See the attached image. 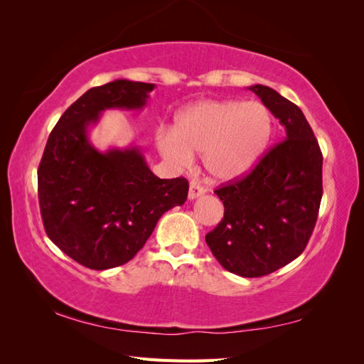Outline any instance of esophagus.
Wrapping results in <instances>:
<instances>
[{"label": "esophagus", "instance_id": "esophagus-1", "mask_svg": "<svg viewBox=\"0 0 364 364\" xmlns=\"http://www.w3.org/2000/svg\"><path fill=\"white\" fill-rule=\"evenodd\" d=\"M203 194H205V188L197 180H192L189 184V198L194 200Z\"/></svg>", "mask_w": 364, "mask_h": 364}]
</instances>
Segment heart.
<instances>
[{
  "label": "heart",
  "instance_id": "obj_1",
  "mask_svg": "<svg viewBox=\"0 0 364 364\" xmlns=\"http://www.w3.org/2000/svg\"><path fill=\"white\" fill-rule=\"evenodd\" d=\"M272 128V115L259 102H200L176 115L173 131L161 129L156 142L173 164L186 166L192 154H203L208 172L231 181L258 164Z\"/></svg>",
  "mask_w": 364,
  "mask_h": 364
}]
</instances>
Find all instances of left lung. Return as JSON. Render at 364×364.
<instances>
[{"label": "left lung", "mask_w": 364, "mask_h": 364, "mask_svg": "<svg viewBox=\"0 0 364 364\" xmlns=\"http://www.w3.org/2000/svg\"><path fill=\"white\" fill-rule=\"evenodd\" d=\"M286 129L249 175L214 192L223 219L206 244L223 269L253 278L275 272L305 250L322 198V153L300 107L261 84L250 87Z\"/></svg>", "instance_id": "left-lung-1"}]
</instances>
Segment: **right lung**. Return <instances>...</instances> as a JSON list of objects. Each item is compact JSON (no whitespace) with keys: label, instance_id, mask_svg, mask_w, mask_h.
<instances>
[{"label":"right lung","instance_id":"obj_1","mask_svg":"<svg viewBox=\"0 0 364 364\" xmlns=\"http://www.w3.org/2000/svg\"><path fill=\"white\" fill-rule=\"evenodd\" d=\"M154 84L115 80L92 87L53 128L37 170L46 235L84 267L125 264L142 249L159 218L188 198L186 178L161 180L141 150L106 153L90 145L87 128L105 109H141Z\"/></svg>","mask_w":364,"mask_h":364}]
</instances>
